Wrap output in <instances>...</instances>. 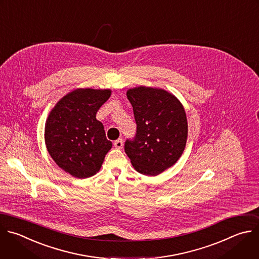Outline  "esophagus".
<instances>
[{
	"instance_id": "obj_1",
	"label": "esophagus",
	"mask_w": 259,
	"mask_h": 259,
	"mask_svg": "<svg viewBox=\"0 0 259 259\" xmlns=\"http://www.w3.org/2000/svg\"><path fill=\"white\" fill-rule=\"evenodd\" d=\"M123 145H124V141H123V139H118V140H116L115 142H114V146L116 147V148H118V149H121L122 147H123Z\"/></svg>"
}]
</instances>
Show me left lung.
I'll use <instances>...</instances> for the list:
<instances>
[{
	"label": "left lung",
	"instance_id": "obj_1",
	"mask_svg": "<svg viewBox=\"0 0 259 259\" xmlns=\"http://www.w3.org/2000/svg\"><path fill=\"white\" fill-rule=\"evenodd\" d=\"M137 125L136 136L126 140L125 152L138 173L156 176L181 157L188 123L181 102L164 90L138 88L127 91Z\"/></svg>",
	"mask_w": 259,
	"mask_h": 259
}]
</instances>
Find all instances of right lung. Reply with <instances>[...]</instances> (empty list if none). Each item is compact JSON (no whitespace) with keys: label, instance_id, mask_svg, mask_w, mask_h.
<instances>
[{"label":"right lung","instance_id":"right-lung-1","mask_svg":"<svg viewBox=\"0 0 259 259\" xmlns=\"http://www.w3.org/2000/svg\"><path fill=\"white\" fill-rule=\"evenodd\" d=\"M111 94V90H74L56 104L47 118V149L55 162L73 177L96 175L112 148L104 125L97 120L99 109Z\"/></svg>","mask_w":259,"mask_h":259}]
</instances>
